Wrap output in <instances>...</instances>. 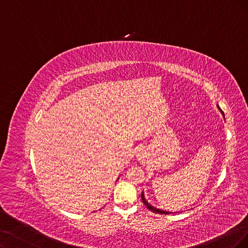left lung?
Segmentation results:
<instances>
[{
  "instance_id": "obj_1",
  "label": "left lung",
  "mask_w": 248,
  "mask_h": 248,
  "mask_svg": "<svg viewBox=\"0 0 248 248\" xmlns=\"http://www.w3.org/2000/svg\"><path fill=\"white\" fill-rule=\"evenodd\" d=\"M218 109H219V107H218ZM219 111L222 112V114H223V116H224V113H223V111L221 109H219ZM225 117V116H224ZM141 198H142V201H143V203L147 206V208H149L151 212H153V213H157V214H160V215H169V214H172V213H170V212H166V210H162V209H159V208H156V207H154V206H152L150 203H148V201L145 199V197H144V193L142 192V195H141ZM173 214H176V213H173Z\"/></svg>"
}]
</instances>
